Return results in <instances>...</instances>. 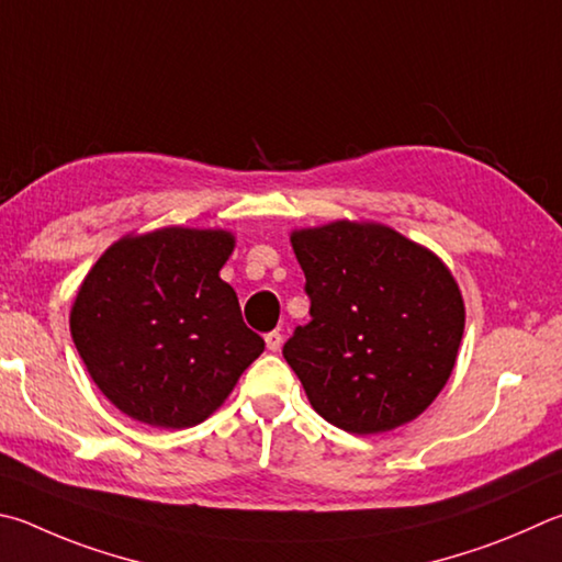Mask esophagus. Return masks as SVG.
I'll list each match as a JSON object with an SVG mask.
<instances>
[{"label":"esophagus","instance_id":"obj_1","mask_svg":"<svg viewBox=\"0 0 562 562\" xmlns=\"http://www.w3.org/2000/svg\"><path fill=\"white\" fill-rule=\"evenodd\" d=\"M265 344H268V349L274 353V351H280V346H282V334L280 331H270V334H265Z\"/></svg>","mask_w":562,"mask_h":562}]
</instances>
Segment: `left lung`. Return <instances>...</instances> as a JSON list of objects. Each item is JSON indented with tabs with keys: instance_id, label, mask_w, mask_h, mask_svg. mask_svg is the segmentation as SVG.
<instances>
[{
	"instance_id": "left-lung-1",
	"label": "left lung",
	"mask_w": 562,
	"mask_h": 562,
	"mask_svg": "<svg viewBox=\"0 0 562 562\" xmlns=\"http://www.w3.org/2000/svg\"><path fill=\"white\" fill-rule=\"evenodd\" d=\"M312 322L282 356L326 423L379 435L415 420L454 369L464 302L445 262L381 223L294 231Z\"/></svg>"
}]
</instances>
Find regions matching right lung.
I'll list each match as a JSON object with an SVG mask.
<instances>
[{
    "label": "right lung",
    "instance_id": "add662e5",
    "mask_svg": "<svg viewBox=\"0 0 562 562\" xmlns=\"http://www.w3.org/2000/svg\"><path fill=\"white\" fill-rule=\"evenodd\" d=\"M228 231L159 228L100 255L70 310L90 379L132 420L183 430L226 401L265 341L218 272Z\"/></svg>",
    "mask_w": 562,
    "mask_h": 562
}]
</instances>
